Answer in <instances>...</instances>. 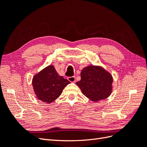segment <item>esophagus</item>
Listing matches in <instances>:
<instances>
[{"label": "esophagus", "mask_w": 147, "mask_h": 147, "mask_svg": "<svg viewBox=\"0 0 147 147\" xmlns=\"http://www.w3.org/2000/svg\"><path fill=\"white\" fill-rule=\"evenodd\" d=\"M68 80L70 82H75V77H69L67 78Z\"/></svg>", "instance_id": "1"}]
</instances>
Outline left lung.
<instances>
[{
    "label": "left lung",
    "instance_id": "8db88e82",
    "mask_svg": "<svg viewBox=\"0 0 147 147\" xmlns=\"http://www.w3.org/2000/svg\"><path fill=\"white\" fill-rule=\"evenodd\" d=\"M113 78L108 72L99 66L90 65L81 72V80L76 84L83 94L92 101L105 99L112 92Z\"/></svg>",
    "mask_w": 147,
    "mask_h": 147
}]
</instances>
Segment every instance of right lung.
Wrapping results in <instances>:
<instances>
[{
  "mask_svg": "<svg viewBox=\"0 0 147 147\" xmlns=\"http://www.w3.org/2000/svg\"><path fill=\"white\" fill-rule=\"evenodd\" d=\"M70 83L58 75L53 65L47 67L32 79V86L37 97L48 104L55 100Z\"/></svg>",
  "mask_w": 147,
  "mask_h": 147,
  "instance_id": "add662e5",
  "label": "right lung"
}]
</instances>
